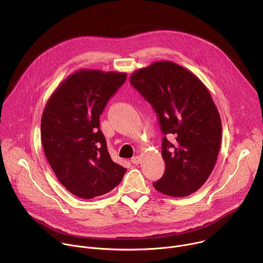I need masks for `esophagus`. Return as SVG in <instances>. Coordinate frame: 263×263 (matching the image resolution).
Masks as SVG:
<instances>
[{"label": "esophagus", "mask_w": 263, "mask_h": 263, "mask_svg": "<svg viewBox=\"0 0 263 263\" xmlns=\"http://www.w3.org/2000/svg\"><path fill=\"white\" fill-rule=\"evenodd\" d=\"M131 162H132L133 164H135V165L139 164V162H140V157H139V156H134V157L131 159Z\"/></svg>", "instance_id": "1"}]
</instances>
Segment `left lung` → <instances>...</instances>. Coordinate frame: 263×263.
<instances>
[{
	"label": "left lung",
	"mask_w": 263,
	"mask_h": 263,
	"mask_svg": "<svg viewBox=\"0 0 263 263\" xmlns=\"http://www.w3.org/2000/svg\"><path fill=\"white\" fill-rule=\"evenodd\" d=\"M130 83L156 111L164 135L165 172L154 187L171 197L196 193L214 167L221 139L219 114L208 89L192 71L172 61L136 70Z\"/></svg>",
	"instance_id": "8db88e82"
}]
</instances>
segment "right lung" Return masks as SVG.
Listing matches in <instances>:
<instances>
[{
    "label": "right lung",
    "instance_id": "obj_1",
    "mask_svg": "<svg viewBox=\"0 0 263 263\" xmlns=\"http://www.w3.org/2000/svg\"><path fill=\"white\" fill-rule=\"evenodd\" d=\"M127 79L126 72L81 69L49 99L42 118L45 155L72 195L92 199L118 186L126 168L112 161L100 130V116Z\"/></svg>",
    "mask_w": 263,
    "mask_h": 263
}]
</instances>
